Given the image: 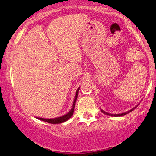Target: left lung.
<instances>
[{
    "mask_svg": "<svg viewBox=\"0 0 156 156\" xmlns=\"http://www.w3.org/2000/svg\"><path fill=\"white\" fill-rule=\"evenodd\" d=\"M138 106V105L136 106H135V107L132 108V109L129 110V112H125V113H122V114H109V113H107V112H104V110H102V109H101V112L103 113V114H106V115H108V116H116V117H117V116H124V115H126V114H129V113H130V112H132V111H133L134 109H135V108H136V107H137Z\"/></svg>",
    "mask_w": 156,
    "mask_h": 156,
    "instance_id": "8db88e82",
    "label": "left lung"
}]
</instances>
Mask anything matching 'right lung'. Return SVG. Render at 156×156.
I'll return each mask as SVG.
<instances>
[{"instance_id":"add662e5","label":"right lung","mask_w":156,"mask_h":156,"mask_svg":"<svg viewBox=\"0 0 156 156\" xmlns=\"http://www.w3.org/2000/svg\"><path fill=\"white\" fill-rule=\"evenodd\" d=\"M80 87H79V88L77 89V90H76V95H75V97H74L73 104H72V108L67 114L64 115V116H62L58 117V118H55V119H44V118H40V117H36V118H37V119H40V120H41V121H45V122H48L50 123H54V124H57V123H63V122H65V121H67L68 119L71 118V116L73 115L74 107H75V102L76 101V99H77L78 92H79V90H80Z\"/></svg>"}]
</instances>
